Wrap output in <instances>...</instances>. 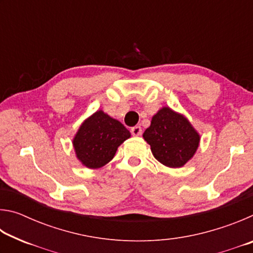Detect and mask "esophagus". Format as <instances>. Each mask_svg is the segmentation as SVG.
Listing matches in <instances>:
<instances>
[{"instance_id":"34e87169","label":"esophagus","mask_w":253,"mask_h":253,"mask_svg":"<svg viewBox=\"0 0 253 253\" xmlns=\"http://www.w3.org/2000/svg\"><path fill=\"white\" fill-rule=\"evenodd\" d=\"M130 131H131V135L132 136H140V135H142V127H140V126H135V127L131 128Z\"/></svg>"}]
</instances>
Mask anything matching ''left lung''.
Masks as SVG:
<instances>
[{"instance_id": "8db88e82", "label": "left lung", "mask_w": 253, "mask_h": 253, "mask_svg": "<svg viewBox=\"0 0 253 253\" xmlns=\"http://www.w3.org/2000/svg\"><path fill=\"white\" fill-rule=\"evenodd\" d=\"M143 137L151 145L154 157L173 169L185 165L200 144L199 132L191 123L169 107H163L154 115Z\"/></svg>"}]
</instances>
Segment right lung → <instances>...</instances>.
<instances>
[{
	"instance_id": "obj_1",
	"label": "right lung",
	"mask_w": 253,
	"mask_h": 253,
	"mask_svg": "<svg viewBox=\"0 0 253 253\" xmlns=\"http://www.w3.org/2000/svg\"><path fill=\"white\" fill-rule=\"evenodd\" d=\"M129 137V130L121 122L98 110L81 124L72 144L81 164L99 169L113 160L119 145Z\"/></svg>"
}]
</instances>
